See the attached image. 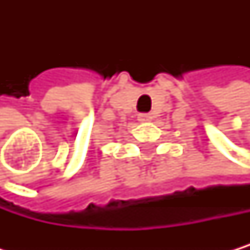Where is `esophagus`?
Listing matches in <instances>:
<instances>
[{
    "label": "esophagus",
    "instance_id": "1",
    "mask_svg": "<svg viewBox=\"0 0 250 250\" xmlns=\"http://www.w3.org/2000/svg\"><path fill=\"white\" fill-rule=\"evenodd\" d=\"M138 120L141 123H146V121H150L151 120V115L150 114H138Z\"/></svg>",
    "mask_w": 250,
    "mask_h": 250
}]
</instances>
